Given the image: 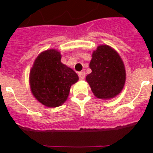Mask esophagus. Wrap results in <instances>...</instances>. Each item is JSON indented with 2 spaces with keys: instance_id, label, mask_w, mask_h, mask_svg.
<instances>
[{
  "instance_id": "1",
  "label": "esophagus",
  "mask_w": 153,
  "mask_h": 153,
  "mask_svg": "<svg viewBox=\"0 0 153 153\" xmlns=\"http://www.w3.org/2000/svg\"><path fill=\"white\" fill-rule=\"evenodd\" d=\"M85 76H86V73H85V71H81L79 73V77L81 80L85 79Z\"/></svg>"
}]
</instances>
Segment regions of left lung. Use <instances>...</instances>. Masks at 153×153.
<instances>
[{
  "label": "left lung",
  "mask_w": 153,
  "mask_h": 153,
  "mask_svg": "<svg viewBox=\"0 0 153 153\" xmlns=\"http://www.w3.org/2000/svg\"><path fill=\"white\" fill-rule=\"evenodd\" d=\"M90 68L92 72L86 79L97 98H114L123 89L126 82L125 66L120 55L110 47H98L93 52Z\"/></svg>",
  "instance_id": "8db88e82"
}]
</instances>
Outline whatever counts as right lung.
I'll return each mask as SVG.
<instances>
[{
	"instance_id": "right-lung-1",
	"label": "right lung",
	"mask_w": 153,
	"mask_h": 153,
	"mask_svg": "<svg viewBox=\"0 0 153 153\" xmlns=\"http://www.w3.org/2000/svg\"><path fill=\"white\" fill-rule=\"evenodd\" d=\"M61 55L54 49L42 52L30 72V86L35 98L48 107H57L67 100L72 84L79 76L61 62Z\"/></svg>"
}]
</instances>
